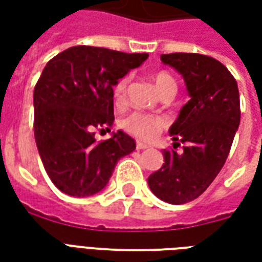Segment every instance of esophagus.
<instances>
[{
  "label": "esophagus",
  "mask_w": 262,
  "mask_h": 262,
  "mask_svg": "<svg viewBox=\"0 0 262 262\" xmlns=\"http://www.w3.org/2000/svg\"><path fill=\"white\" fill-rule=\"evenodd\" d=\"M136 148L137 150H144V148H148V144H146V143H142V142H137Z\"/></svg>",
  "instance_id": "1"
}]
</instances>
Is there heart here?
Here are the masks:
<instances>
[{
  "label": "heart",
  "mask_w": 262,
  "mask_h": 262,
  "mask_svg": "<svg viewBox=\"0 0 262 262\" xmlns=\"http://www.w3.org/2000/svg\"><path fill=\"white\" fill-rule=\"evenodd\" d=\"M154 82V86L159 92L160 95H163L165 92L174 91L177 92V82L174 77L165 71H159L151 77ZM127 84H129V77H120L119 80L116 81L112 88V94H114V99L116 103H122L126 98V90H127ZM122 125L126 130L132 133L133 136L142 140H151L153 137L159 135L160 132L164 129L165 120L161 116H156V115H147L142 114V112H133L129 116H126Z\"/></svg>",
  "instance_id": "b5f03b06"
}]
</instances>
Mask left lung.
Here are the masks:
<instances>
[{"label": "left lung", "instance_id": "left-lung-1", "mask_svg": "<svg viewBox=\"0 0 262 262\" xmlns=\"http://www.w3.org/2000/svg\"><path fill=\"white\" fill-rule=\"evenodd\" d=\"M161 61L182 75L191 99L171 125L174 148L148 177L151 192L164 202L182 205L202 195L230 151L240 125V95L234 77L220 61L198 53L161 54Z\"/></svg>", "mask_w": 262, "mask_h": 262}]
</instances>
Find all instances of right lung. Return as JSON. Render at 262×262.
Segmentation results:
<instances>
[{
    "label": "right lung",
    "mask_w": 262,
    "mask_h": 262,
    "mask_svg": "<svg viewBox=\"0 0 262 262\" xmlns=\"http://www.w3.org/2000/svg\"><path fill=\"white\" fill-rule=\"evenodd\" d=\"M147 57L74 46L43 69L33 91V132L45 170L61 192L81 198L102 191L116 163L136 148L123 132L97 142L95 130L111 132L114 84Z\"/></svg>",
    "instance_id": "obj_1"
}]
</instances>
